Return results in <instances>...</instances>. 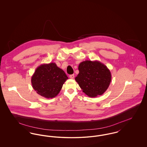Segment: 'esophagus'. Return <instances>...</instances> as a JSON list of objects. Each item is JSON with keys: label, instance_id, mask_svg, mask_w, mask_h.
I'll use <instances>...</instances> for the list:
<instances>
[{"label": "esophagus", "instance_id": "obj_1", "mask_svg": "<svg viewBox=\"0 0 147 147\" xmlns=\"http://www.w3.org/2000/svg\"><path fill=\"white\" fill-rule=\"evenodd\" d=\"M69 78H70V79H74V74H71V75L69 76Z\"/></svg>", "mask_w": 147, "mask_h": 147}]
</instances>
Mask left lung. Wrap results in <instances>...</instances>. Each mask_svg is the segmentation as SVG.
<instances>
[{
	"instance_id": "1",
	"label": "left lung",
	"mask_w": 147,
	"mask_h": 147,
	"mask_svg": "<svg viewBox=\"0 0 147 147\" xmlns=\"http://www.w3.org/2000/svg\"><path fill=\"white\" fill-rule=\"evenodd\" d=\"M75 80L86 95L91 98L102 95L111 81L110 70L98 61H85L79 64Z\"/></svg>"
}]
</instances>
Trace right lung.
Returning <instances> with one entry per match:
<instances>
[{
  "label": "right lung",
  "mask_w": 147,
  "mask_h": 147,
  "mask_svg": "<svg viewBox=\"0 0 147 147\" xmlns=\"http://www.w3.org/2000/svg\"><path fill=\"white\" fill-rule=\"evenodd\" d=\"M68 79L65 72L55 63L38 66L31 77V84L36 92L44 98H52L59 93Z\"/></svg>",
  "instance_id": "1"
}]
</instances>
